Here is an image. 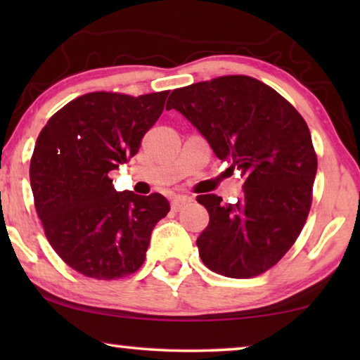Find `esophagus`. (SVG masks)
<instances>
[{
	"label": "esophagus",
	"mask_w": 360,
	"mask_h": 360,
	"mask_svg": "<svg viewBox=\"0 0 360 360\" xmlns=\"http://www.w3.org/2000/svg\"><path fill=\"white\" fill-rule=\"evenodd\" d=\"M188 203H191V198L184 197V195H176V197L172 200V210L173 211H181Z\"/></svg>",
	"instance_id": "esophagus-1"
}]
</instances>
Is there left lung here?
Masks as SVG:
<instances>
[{"label":"left lung","instance_id":"8db88e82","mask_svg":"<svg viewBox=\"0 0 360 360\" xmlns=\"http://www.w3.org/2000/svg\"><path fill=\"white\" fill-rule=\"evenodd\" d=\"M179 111L208 139L217 158L245 174V195L222 203L198 195L210 224L197 238L211 271L254 278L275 266L307 222L318 157L300 112L276 90L249 76H221L176 89Z\"/></svg>","mask_w":360,"mask_h":360}]
</instances>
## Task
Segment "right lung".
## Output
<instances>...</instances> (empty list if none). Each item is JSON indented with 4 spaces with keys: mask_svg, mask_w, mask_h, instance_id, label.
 <instances>
[{
    "mask_svg": "<svg viewBox=\"0 0 360 360\" xmlns=\"http://www.w3.org/2000/svg\"><path fill=\"white\" fill-rule=\"evenodd\" d=\"M168 94H85L53 114L36 139V212L53 251L84 276L108 281L139 270L152 229L168 214L163 195L115 192L109 176L136 155Z\"/></svg>",
    "mask_w": 360,
    "mask_h": 360,
    "instance_id": "obj_1",
    "label": "right lung"
}]
</instances>
